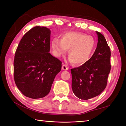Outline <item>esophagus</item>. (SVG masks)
Masks as SVG:
<instances>
[{
  "mask_svg": "<svg viewBox=\"0 0 126 126\" xmlns=\"http://www.w3.org/2000/svg\"><path fill=\"white\" fill-rule=\"evenodd\" d=\"M62 69L63 70H65V71H67L68 70V67L67 66L65 65H63L62 66Z\"/></svg>",
  "mask_w": 126,
  "mask_h": 126,
  "instance_id": "obj_1",
  "label": "esophagus"
}]
</instances>
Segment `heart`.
<instances>
[{
	"label": "heart",
	"mask_w": 126,
	"mask_h": 126,
	"mask_svg": "<svg viewBox=\"0 0 126 126\" xmlns=\"http://www.w3.org/2000/svg\"><path fill=\"white\" fill-rule=\"evenodd\" d=\"M95 45V40L91 36L76 32H66L61 35V40L55 37L51 42L54 54L60 57L68 49V60L77 65H83L88 62Z\"/></svg>",
	"instance_id": "1"
}]
</instances>
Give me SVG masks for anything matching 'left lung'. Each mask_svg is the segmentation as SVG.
Returning a JSON list of instances; mask_svg holds the SVG:
<instances>
[{"label":"left lung","instance_id":"1","mask_svg":"<svg viewBox=\"0 0 126 126\" xmlns=\"http://www.w3.org/2000/svg\"><path fill=\"white\" fill-rule=\"evenodd\" d=\"M98 42L88 62L71 69L72 89L79 99L88 100L98 96L106 88L111 69L110 48L104 36L96 32Z\"/></svg>","mask_w":126,"mask_h":126}]
</instances>
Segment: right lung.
<instances>
[{
	"mask_svg": "<svg viewBox=\"0 0 126 126\" xmlns=\"http://www.w3.org/2000/svg\"><path fill=\"white\" fill-rule=\"evenodd\" d=\"M50 30L35 27L20 40L15 53L14 79L25 96L43 98L50 92L55 76L61 69V61L50 52Z\"/></svg>",
	"mask_w": 126,
	"mask_h": 126,
	"instance_id": "1",
	"label": "right lung"
}]
</instances>
